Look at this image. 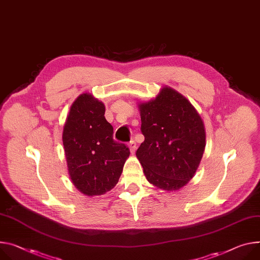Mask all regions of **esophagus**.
Segmentation results:
<instances>
[{
	"mask_svg": "<svg viewBox=\"0 0 260 260\" xmlns=\"http://www.w3.org/2000/svg\"><path fill=\"white\" fill-rule=\"evenodd\" d=\"M128 146H129V150H131V152L134 154L135 153V151H136V146H137V144H136V142L134 140H132L131 142H129V144H128Z\"/></svg>",
	"mask_w": 260,
	"mask_h": 260,
	"instance_id": "obj_1",
	"label": "esophagus"
}]
</instances>
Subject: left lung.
Segmentation results:
<instances>
[{
    "label": "left lung",
    "mask_w": 260,
    "mask_h": 260,
    "mask_svg": "<svg viewBox=\"0 0 260 260\" xmlns=\"http://www.w3.org/2000/svg\"><path fill=\"white\" fill-rule=\"evenodd\" d=\"M144 142L136 155L147 180L177 191L195 175L205 148L200 115L180 93L164 87L154 100L139 105Z\"/></svg>",
    "instance_id": "obj_1"
}]
</instances>
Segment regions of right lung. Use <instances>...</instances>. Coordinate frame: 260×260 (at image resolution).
Segmentation results:
<instances>
[{"label": "right lung", "instance_id": "add662e5", "mask_svg": "<svg viewBox=\"0 0 260 260\" xmlns=\"http://www.w3.org/2000/svg\"><path fill=\"white\" fill-rule=\"evenodd\" d=\"M105 105L89 93L74 102L64 124L62 140L68 172L78 190L100 196L117 184L129 148L113 139L105 118Z\"/></svg>", "mask_w": 260, "mask_h": 260}]
</instances>
